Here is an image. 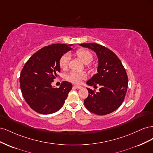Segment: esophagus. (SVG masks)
<instances>
[{"label":"esophagus","instance_id":"34e87169","mask_svg":"<svg viewBox=\"0 0 153 153\" xmlns=\"http://www.w3.org/2000/svg\"><path fill=\"white\" fill-rule=\"evenodd\" d=\"M73 87L76 88V89H82V87L80 86V85H74Z\"/></svg>","mask_w":153,"mask_h":153}]
</instances>
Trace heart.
I'll list each match as a JSON object with an SVG mask.
<instances>
[{"mask_svg": "<svg viewBox=\"0 0 153 153\" xmlns=\"http://www.w3.org/2000/svg\"><path fill=\"white\" fill-rule=\"evenodd\" d=\"M76 55L84 64H89L93 59V55H92V53L90 52L89 50L84 48L78 49L76 52ZM69 60V57L68 54L65 53L62 55L59 61L60 68L62 69H66L68 66ZM86 77V74L84 72L71 71L68 74L66 79L68 81L73 83V84H79L82 80L85 79Z\"/></svg>", "mask_w": 153, "mask_h": 153, "instance_id": "heart-1", "label": "heart"}]
</instances>
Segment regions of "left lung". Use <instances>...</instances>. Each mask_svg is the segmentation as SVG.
Segmentation results:
<instances>
[{"label":"left lung","instance_id":"1","mask_svg":"<svg viewBox=\"0 0 153 153\" xmlns=\"http://www.w3.org/2000/svg\"><path fill=\"white\" fill-rule=\"evenodd\" d=\"M94 50L98 57V73L87 82L97 87L98 92L87 88L89 96L84 100L86 108L91 112L103 115L113 112L123 103L127 91L128 78L124 67L112 50L97 43L80 44Z\"/></svg>","mask_w":153,"mask_h":153}]
</instances>
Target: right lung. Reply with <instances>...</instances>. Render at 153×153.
<instances>
[{
  "label": "right lung",
  "mask_w": 153,
  "mask_h": 153,
  "mask_svg": "<svg viewBox=\"0 0 153 153\" xmlns=\"http://www.w3.org/2000/svg\"><path fill=\"white\" fill-rule=\"evenodd\" d=\"M72 45L53 44L41 48L27 61L20 73V89L30 107L41 114L57 112L63 106L72 84L64 81L59 88L52 82L61 71L59 61Z\"/></svg>",
  "instance_id": "right-lung-1"
}]
</instances>
